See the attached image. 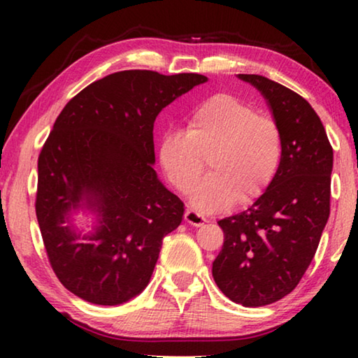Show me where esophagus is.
<instances>
[{
  "label": "esophagus",
  "mask_w": 358,
  "mask_h": 358,
  "mask_svg": "<svg viewBox=\"0 0 358 358\" xmlns=\"http://www.w3.org/2000/svg\"><path fill=\"white\" fill-rule=\"evenodd\" d=\"M185 220H186V222H189V224H192V226H196V227L203 226L205 221H207L201 213H197V211L192 210V208H187L186 210Z\"/></svg>",
  "instance_id": "34e87169"
}]
</instances>
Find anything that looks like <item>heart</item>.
<instances>
[{
  "label": "heart",
  "instance_id": "b5f03b06",
  "mask_svg": "<svg viewBox=\"0 0 358 358\" xmlns=\"http://www.w3.org/2000/svg\"><path fill=\"white\" fill-rule=\"evenodd\" d=\"M281 155L276 121L230 94L194 107L186 131L166 132L159 145L161 166L180 192L196 186L208 159L211 173L192 192V205L205 213L256 201L273 180Z\"/></svg>",
  "mask_w": 358,
  "mask_h": 358
}]
</instances>
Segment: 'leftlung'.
I'll return each instance as SVG.
<instances>
[{"label":"left lung","mask_w":358,"mask_h":358,"mask_svg":"<svg viewBox=\"0 0 358 358\" xmlns=\"http://www.w3.org/2000/svg\"><path fill=\"white\" fill-rule=\"evenodd\" d=\"M256 87L281 132L280 167L250 208L217 221L224 245L213 262L217 287L248 308L270 305L292 292L316 254L330 215L333 148L310 102L256 74H238Z\"/></svg>","instance_id":"1"}]
</instances>
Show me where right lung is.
Instances as JSON below:
<instances>
[{
  "label": "right lung",
  "mask_w": 358,
  "mask_h": 358,
  "mask_svg": "<svg viewBox=\"0 0 358 358\" xmlns=\"http://www.w3.org/2000/svg\"><path fill=\"white\" fill-rule=\"evenodd\" d=\"M208 78L121 71L96 80L58 115L38 159L36 216L48 262L63 286L94 305H121L147 287L162 238L185 205L153 169L155 120ZM96 215L77 233L70 213Z\"/></svg>",
  "instance_id": "add662e5"
}]
</instances>
